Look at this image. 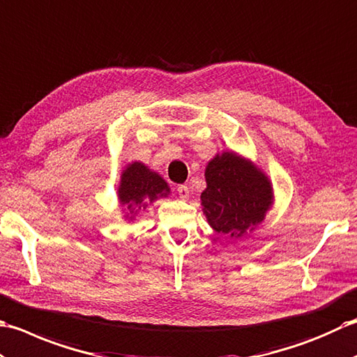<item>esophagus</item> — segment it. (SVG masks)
<instances>
[{"mask_svg":"<svg viewBox=\"0 0 357 357\" xmlns=\"http://www.w3.org/2000/svg\"><path fill=\"white\" fill-rule=\"evenodd\" d=\"M177 192H178V195H180V199L186 200V199L189 197V188H188L186 185H178V186H177Z\"/></svg>","mask_w":357,"mask_h":357,"instance_id":"esophagus-1","label":"esophagus"}]
</instances>
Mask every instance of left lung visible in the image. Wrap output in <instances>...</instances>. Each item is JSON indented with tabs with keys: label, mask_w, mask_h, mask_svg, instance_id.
I'll return each instance as SVG.
<instances>
[{
	"label": "left lung",
	"mask_w": 357,
	"mask_h": 357,
	"mask_svg": "<svg viewBox=\"0 0 357 357\" xmlns=\"http://www.w3.org/2000/svg\"><path fill=\"white\" fill-rule=\"evenodd\" d=\"M203 213L225 237H240L259 225L271 205L270 180L256 166L223 152L208 163Z\"/></svg>",
	"instance_id": "8db88e82"
}]
</instances>
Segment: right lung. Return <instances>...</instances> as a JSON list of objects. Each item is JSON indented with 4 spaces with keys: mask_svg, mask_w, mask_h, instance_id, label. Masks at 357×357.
Here are the masks:
<instances>
[{
    "mask_svg": "<svg viewBox=\"0 0 357 357\" xmlns=\"http://www.w3.org/2000/svg\"><path fill=\"white\" fill-rule=\"evenodd\" d=\"M168 192L169 188L166 181L142 163L129 165L121 174L119 199L130 215L135 214V208H144L146 202H154L158 197L168 195Z\"/></svg>",
    "mask_w": 357,
    "mask_h": 357,
    "instance_id": "add662e5",
    "label": "right lung"
}]
</instances>
